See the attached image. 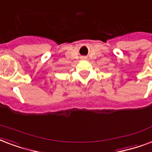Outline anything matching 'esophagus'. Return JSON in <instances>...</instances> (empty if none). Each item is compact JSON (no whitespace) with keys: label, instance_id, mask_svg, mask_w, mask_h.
Segmentation results:
<instances>
[{"label":"esophagus","instance_id":"obj_1","mask_svg":"<svg viewBox=\"0 0 152 152\" xmlns=\"http://www.w3.org/2000/svg\"><path fill=\"white\" fill-rule=\"evenodd\" d=\"M81 59H82V60H86V59H87V57H81Z\"/></svg>","mask_w":152,"mask_h":152}]
</instances>
